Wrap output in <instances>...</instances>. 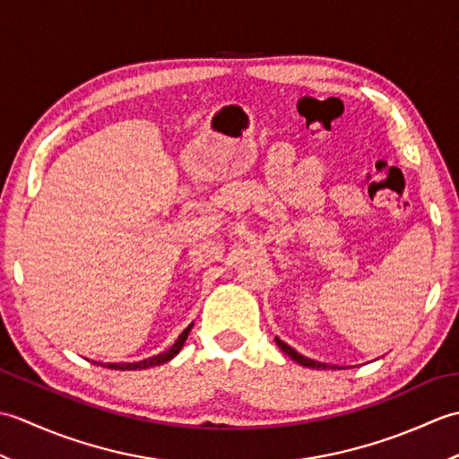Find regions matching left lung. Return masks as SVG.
I'll return each mask as SVG.
<instances>
[{
  "instance_id": "1",
  "label": "left lung",
  "mask_w": 459,
  "mask_h": 459,
  "mask_svg": "<svg viewBox=\"0 0 459 459\" xmlns=\"http://www.w3.org/2000/svg\"><path fill=\"white\" fill-rule=\"evenodd\" d=\"M276 343H278V347L284 351V353L288 355V357H291L296 360V363H299L301 367H309V368H339V367H335V365H325V363H319V360H314V359H307V357H304V355H299L296 349H291L288 343H284V341L281 339H278L276 337Z\"/></svg>"
}]
</instances>
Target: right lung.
Wrapping results in <instances>:
<instances>
[{"label":"right lung","mask_w":459,"mask_h":459,"mask_svg":"<svg viewBox=\"0 0 459 459\" xmlns=\"http://www.w3.org/2000/svg\"><path fill=\"white\" fill-rule=\"evenodd\" d=\"M191 327H193V324L187 329H183V333L178 337V341H175V343L168 351H163V353H160V355H153L150 359L138 360V363H94V365L108 367V368H114V370H138V368H150V367L163 365V363H168V360H171L175 355L179 353L181 347L185 345V339H187V335H189Z\"/></svg>","instance_id":"right-lung-1"}]
</instances>
